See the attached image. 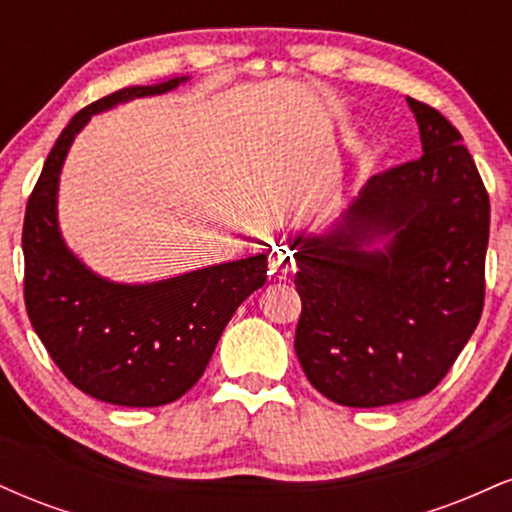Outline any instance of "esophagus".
<instances>
[{"mask_svg": "<svg viewBox=\"0 0 512 512\" xmlns=\"http://www.w3.org/2000/svg\"><path fill=\"white\" fill-rule=\"evenodd\" d=\"M272 267H274L272 274L276 279H286V274H289L293 267V257L289 248H276V255L272 257Z\"/></svg>", "mask_w": 512, "mask_h": 512, "instance_id": "34e87169", "label": "esophagus"}]
</instances>
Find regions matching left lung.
<instances>
[{
  "label": "left lung",
  "instance_id": "8db88e82",
  "mask_svg": "<svg viewBox=\"0 0 512 512\" xmlns=\"http://www.w3.org/2000/svg\"><path fill=\"white\" fill-rule=\"evenodd\" d=\"M424 156L366 182L322 236H296V356L344 407L424 397L484 308L489 195L462 134L407 98Z\"/></svg>",
  "mask_w": 512,
  "mask_h": 512
}]
</instances>
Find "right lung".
<instances>
[{
    "label": "right lung",
    "mask_w": 512,
    "mask_h": 512,
    "mask_svg": "<svg viewBox=\"0 0 512 512\" xmlns=\"http://www.w3.org/2000/svg\"><path fill=\"white\" fill-rule=\"evenodd\" d=\"M187 81L129 86L79 110L62 129L23 219V298L31 325L74 387L120 407H161L202 378L223 327L267 281V255L154 281L115 284L64 245L57 185L69 146L91 115Z\"/></svg>",
    "instance_id": "right-lung-1"
}]
</instances>
